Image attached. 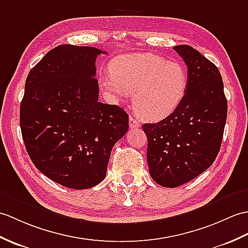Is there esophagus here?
Returning <instances> with one entry per match:
<instances>
[{"instance_id":"34e87169","label":"esophagus","mask_w":248,"mask_h":248,"mask_svg":"<svg viewBox=\"0 0 248 248\" xmlns=\"http://www.w3.org/2000/svg\"><path fill=\"white\" fill-rule=\"evenodd\" d=\"M129 125H130L131 129H136V128H140V123H138L137 120L132 116H130V118H129Z\"/></svg>"}]
</instances>
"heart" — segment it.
I'll use <instances>...</instances> for the list:
<instances>
[{"instance_id":"b5f03b06","label":"heart","mask_w":248,"mask_h":248,"mask_svg":"<svg viewBox=\"0 0 248 248\" xmlns=\"http://www.w3.org/2000/svg\"><path fill=\"white\" fill-rule=\"evenodd\" d=\"M102 78L108 94L120 100L133 94L137 114L147 120L168 116L181 105L188 88V75L182 64L154 54H129L112 62Z\"/></svg>"}]
</instances>
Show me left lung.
<instances>
[{
  "instance_id": "1",
  "label": "left lung",
  "mask_w": 248,
  "mask_h": 248,
  "mask_svg": "<svg viewBox=\"0 0 248 248\" xmlns=\"http://www.w3.org/2000/svg\"><path fill=\"white\" fill-rule=\"evenodd\" d=\"M188 67L181 105L162 122L145 124L149 172L158 185L174 188L192 181L215 162L227 117L217 67L189 45L173 47Z\"/></svg>"
}]
</instances>
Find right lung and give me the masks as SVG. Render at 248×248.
Segmentation results:
<instances>
[{
    "mask_svg": "<svg viewBox=\"0 0 248 248\" xmlns=\"http://www.w3.org/2000/svg\"><path fill=\"white\" fill-rule=\"evenodd\" d=\"M100 54L106 51L62 44L26 78L20 107L26 151L39 171L67 188L98 185L113 146L129 128L122 108L98 101L95 62Z\"/></svg>",
    "mask_w": 248,
    "mask_h": 248,
    "instance_id": "add662e5",
    "label": "right lung"
}]
</instances>
